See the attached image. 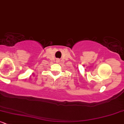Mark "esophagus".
I'll use <instances>...</instances> for the list:
<instances>
[{"label":"esophagus","instance_id":"1","mask_svg":"<svg viewBox=\"0 0 124 124\" xmlns=\"http://www.w3.org/2000/svg\"><path fill=\"white\" fill-rule=\"evenodd\" d=\"M57 62H59V61H58V60H57Z\"/></svg>","mask_w":124,"mask_h":124}]
</instances>
